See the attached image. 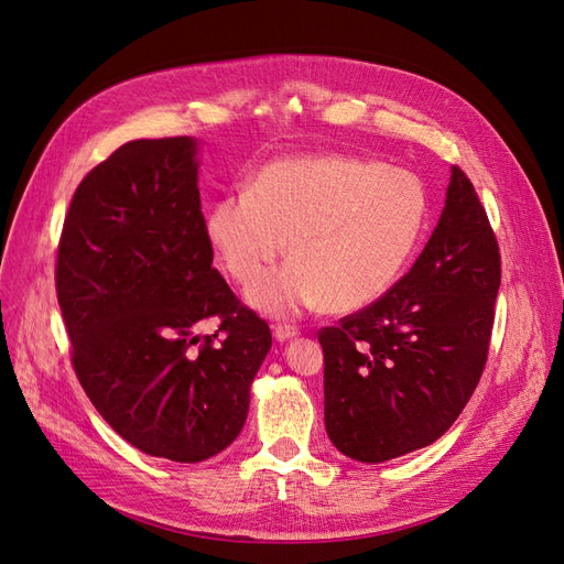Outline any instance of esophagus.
Instances as JSON below:
<instances>
[{
    "label": "esophagus",
    "mask_w": 564,
    "mask_h": 564,
    "mask_svg": "<svg viewBox=\"0 0 564 564\" xmlns=\"http://www.w3.org/2000/svg\"><path fill=\"white\" fill-rule=\"evenodd\" d=\"M272 334H275L278 340H289L299 336V329L292 327V324H275V327H272Z\"/></svg>",
    "instance_id": "esophagus-1"
}]
</instances>
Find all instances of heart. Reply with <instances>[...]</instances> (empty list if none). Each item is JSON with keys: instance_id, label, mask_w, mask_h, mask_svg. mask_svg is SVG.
<instances>
[{"instance_id": "obj_1", "label": "heart", "mask_w": 564, "mask_h": 564, "mask_svg": "<svg viewBox=\"0 0 564 564\" xmlns=\"http://www.w3.org/2000/svg\"><path fill=\"white\" fill-rule=\"evenodd\" d=\"M431 199L406 169L346 155L263 166L249 193L209 204L204 230L220 265L253 289L286 249L289 263L251 294L256 308L292 317L327 305L352 313L381 299L416 253Z\"/></svg>"}]
</instances>
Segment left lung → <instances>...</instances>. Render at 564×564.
<instances>
[{"mask_svg": "<svg viewBox=\"0 0 564 564\" xmlns=\"http://www.w3.org/2000/svg\"><path fill=\"white\" fill-rule=\"evenodd\" d=\"M501 253L470 178L452 166L429 245L367 308L319 329L324 425L338 452L381 464L429 447L487 365Z\"/></svg>", "mask_w": 564, "mask_h": 564, "instance_id": "8db88e82", "label": "left lung"}]
</instances>
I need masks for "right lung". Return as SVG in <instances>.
Listing matches in <instances>:
<instances>
[{
  "label": "right lung",
  "instance_id": "obj_1",
  "mask_svg": "<svg viewBox=\"0 0 564 564\" xmlns=\"http://www.w3.org/2000/svg\"><path fill=\"white\" fill-rule=\"evenodd\" d=\"M195 139L129 141L82 178L58 242L73 367L98 414L150 456L197 464L240 435L272 346L212 265ZM219 317L216 335L194 327Z\"/></svg>",
  "mask_w": 564,
  "mask_h": 564
}]
</instances>
